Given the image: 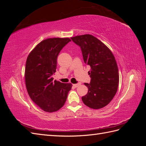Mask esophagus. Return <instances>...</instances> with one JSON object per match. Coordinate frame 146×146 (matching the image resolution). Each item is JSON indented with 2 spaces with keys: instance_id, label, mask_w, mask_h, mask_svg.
<instances>
[{
  "instance_id": "34e87169",
  "label": "esophagus",
  "mask_w": 146,
  "mask_h": 146,
  "mask_svg": "<svg viewBox=\"0 0 146 146\" xmlns=\"http://www.w3.org/2000/svg\"><path fill=\"white\" fill-rule=\"evenodd\" d=\"M80 85V83H77V84H73L72 86H73L74 88H77V87H78Z\"/></svg>"
}]
</instances>
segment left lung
<instances>
[{
  "label": "left lung",
  "instance_id": "left-lung-1",
  "mask_svg": "<svg viewBox=\"0 0 146 146\" xmlns=\"http://www.w3.org/2000/svg\"><path fill=\"white\" fill-rule=\"evenodd\" d=\"M80 47L83 60L90 66L91 82L85 83L88 93L83 102L92 109L107 106L115 96L119 81L116 61L110 48L99 39L90 34L71 38Z\"/></svg>",
  "mask_w": 146,
  "mask_h": 146
}]
</instances>
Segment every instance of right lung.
Listing matches in <instances>:
<instances>
[{
  "mask_svg": "<svg viewBox=\"0 0 146 146\" xmlns=\"http://www.w3.org/2000/svg\"><path fill=\"white\" fill-rule=\"evenodd\" d=\"M69 38H47L30 52L26 61L25 80L28 94L44 111H58L64 105L72 84L53 80L56 72L57 57Z\"/></svg>",
  "mask_w": 146,
  "mask_h": 146,
  "instance_id": "obj_1",
  "label": "right lung"
}]
</instances>
